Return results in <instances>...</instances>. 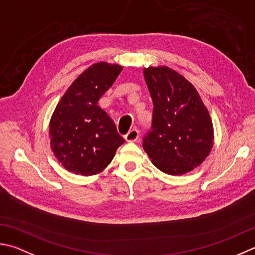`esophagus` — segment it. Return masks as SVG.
Wrapping results in <instances>:
<instances>
[{"mask_svg": "<svg viewBox=\"0 0 255 255\" xmlns=\"http://www.w3.org/2000/svg\"><path fill=\"white\" fill-rule=\"evenodd\" d=\"M138 138H139V131L137 129H131V130H129L126 136H125V139H126V141L128 142L136 141L138 140Z\"/></svg>", "mask_w": 255, "mask_h": 255, "instance_id": "obj_1", "label": "esophagus"}]
</instances>
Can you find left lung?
Masks as SVG:
<instances>
[{
    "mask_svg": "<svg viewBox=\"0 0 255 255\" xmlns=\"http://www.w3.org/2000/svg\"><path fill=\"white\" fill-rule=\"evenodd\" d=\"M153 103L151 130L144 151L159 170L171 176L201 164L213 146V126L197 89L167 66L143 69Z\"/></svg>",
    "mask_w": 255,
    "mask_h": 255,
    "instance_id": "obj_1",
    "label": "left lung"
}]
</instances>
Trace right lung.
<instances>
[{
  "label": "right lung",
  "mask_w": 255,
  "mask_h": 255,
  "mask_svg": "<svg viewBox=\"0 0 255 255\" xmlns=\"http://www.w3.org/2000/svg\"><path fill=\"white\" fill-rule=\"evenodd\" d=\"M123 67L96 63L75 79L55 108L49 123L51 148L66 170L82 176L103 171L125 142L98 101Z\"/></svg>",
  "instance_id": "right-lung-1"
}]
</instances>
